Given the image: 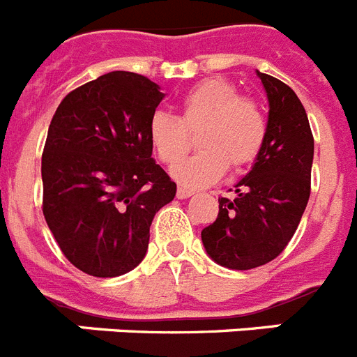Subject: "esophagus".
Returning <instances> with one entry per match:
<instances>
[{
	"label": "esophagus",
	"instance_id": "esophagus-1",
	"mask_svg": "<svg viewBox=\"0 0 357 357\" xmlns=\"http://www.w3.org/2000/svg\"><path fill=\"white\" fill-rule=\"evenodd\" d=\"M193 195V191H189V189H184V188H178L176 189V198L178 200H184V198H189Z\"/></svg>",
	"mask_w": 357,
	"mask_h": 357
}]
</instances>
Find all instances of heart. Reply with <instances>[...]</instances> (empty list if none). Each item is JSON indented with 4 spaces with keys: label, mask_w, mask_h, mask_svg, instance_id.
I'll return each mask as SVG.
<instances>
[{
    "label": "heart",
    "mask_w": 357,
    "mask_h": 357,
    "mask_svg": "<svg viewBox=\"0 0 357 357\" xmlns=\"http://www.w3.org/2000/svg\"><path fill=\"white\" fill-rule=\"evenodd\" d=\"M202 127L201 151L176 164L172 175L185 188H204L216 182L227 166L239 169L250 164L263 148L266 119L250 98L223 78H209L182 98L181 116L155 112L148 123V137L166 164H175L188 147L187 130Z\"/></svg>",
    "instance_id": "heart-1"
}]
</instances>
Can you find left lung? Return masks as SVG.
Instances as JSON below:
<instances>
[{
	"label": "left lung",
	"instance_id": "left-lung-1",
	"mask_svg": "<svg viewBox=\"0 0 357 357\" xmlns=\"http://www.w3.org/2000/svg\"><path fill=\"white\" fill-rule=\"evenodd\" d=\"M255 73L268 98L263 148L234 185V200L220 198L216 222L202 230L207 255L230 270L275 259L295 234L311 191L314 141L304 107L284 82Z\"/></svg>",
	"mask_w": 357,
	"mask_h": 357
}]
</instances>
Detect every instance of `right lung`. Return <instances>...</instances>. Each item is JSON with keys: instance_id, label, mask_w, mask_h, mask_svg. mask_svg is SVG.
Instances as JSON below:
<instances>
[{"instance_id": "obj_1", "label": "right lung", "mask_w": 357, "mask_h": 357, "mask_svg": "<svg viewBox=\"0 0 357 357\" xmlns=\"http://www.w3.org/2000/svg\"><path fill=\"white\" fill-rule=\"evenodd\" d=\"M155 82L112 71L71 91L43 153V213L71 264L118 277L144 259L157 211L176 184L151 157L148 123L162 102Z\"/></svg>"}]
</instances>
